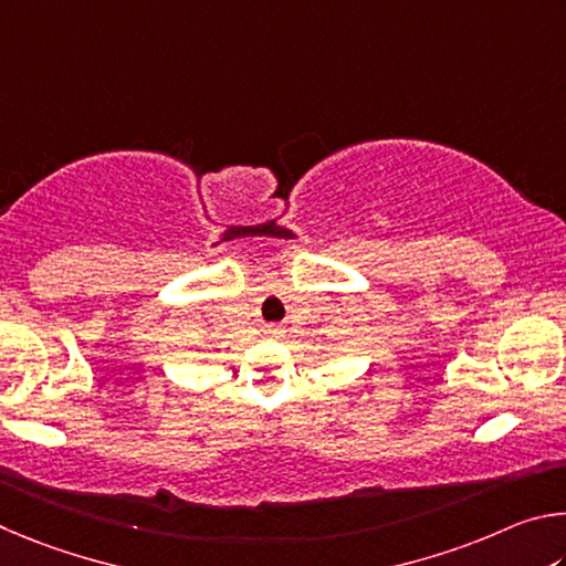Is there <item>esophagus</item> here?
Masks as SVG:
<instances>
[{"label":"esophagus","instance_id":"1","mask_svg":"<svg viewBox=\"0 0 566 566\" xmlns=\"http://www.w3.org/2000/svg\"><path fill=\"white\" fill-rule=\"evenodd\" d=\"M265 335H268V338H281V335H283V328H281V325H268V328H265Z\"/></svg>","mask_w":566,"mask_h":566}]
</instances>
